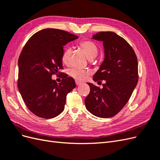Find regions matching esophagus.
Here are the masks:
<instances>
[{"mask_svg":"<svg viewBox=\"0 0 160 160\" xmlns=\"http://www.w3.org/2000/svg\"><path fill=\"white\" fill-rule=\"evenodd\" d=\"M75 83H76L77 85H81L83 83H82V82H80V81H79L76 80V81H75Z\"/></svg>","mask_w":160,"mask_h":160,"instance_id":"34e87169","label":"esophagus"}]
</instances>
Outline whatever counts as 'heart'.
Masks as SVG:
<instances>
[{
    "label": "heart",
    "instance_id": "obj_1",
    "mask_svg": "<svg viewBox=\"0 0 160 160\" xmlns=\"http://www.w3.org/2000/svg\"><path fill=\"white\" fill-rule=\"evenodd\" d=\"M78 46L80 49L83 51L87 57L90 61L93 59L98 55V48L95 45V43L89 40H82L78 43ZM71 55V50L69 48H67L62 52L61 57L62 62L64 65H68L69 64L70 57ZM90 72L88 70H82L77 68L71 69L69 71V75L72 78L77 80L83 81L87 79V77L89 75Z\"/></svg>",
    "mask_w": 160,
    "mask_h": 160
}]
</instances>
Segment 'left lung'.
Masks as SVG:
<instances>
[{"label":"left lung","mask_w":160,"mask_h":160,"mask_svg":"<svg viewBox=\"0 0 160 160\" xmlns=\"http://www.w3.org/2000/svg\"><path fill=\"white\" fill-rule=\"evenodd\" d=\"M93 38L103 41L105 59L93 76L95 82L105 80L103 88L93 83L85 99V107L99 118L113 117L129 101L138 81V62L133 48L113 32H99Z\"/></svg>","instance_id":"left-lung-1"}]
</instances>
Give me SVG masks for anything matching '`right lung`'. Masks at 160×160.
<instances>
[{
    "mask_svg": "<svg viewBox=\"0 0 160 160\" xmlns=\"http://www.w3.org/2000/svg\"><path fill=\"white\" fill-rule=\"evenodd\" d=\"M78 37L62 30L45 28L28 40L18 58V88L28 109L39 118L51 119L64 110L66 97L75 87L73 78L63 72V46ZM63 73L57 84L52 74Z\"/></svg>",
    "mask_w": 160,
    "mask_h": 160,
    "instance_id": "add662e5",
    "label": "right lung"
}]
</instances>
